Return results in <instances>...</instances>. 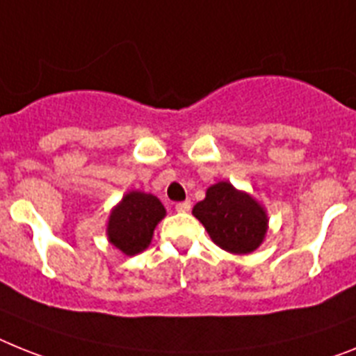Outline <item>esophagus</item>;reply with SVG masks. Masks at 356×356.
I'll return each mask as SVG.
<instances>
[{"instance_id": "34e87169", "label": "esophagus", "mask_w": 356, "mask_h": 356, "mask_svg": "<svg viewBox=\"0 0 356 356\" xmlns=\"http://www.w3.org/2000/svg\"><path fill=\"white\" fill-rule=\"evenodd\" d=\"M190 208H192V202L190 201H183V202H177V204H175V210L177 211H188Z\"/></svg>"}]
</instances>
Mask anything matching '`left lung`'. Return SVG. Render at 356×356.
<instances>
[{"label":"left lung","mask_w":356,"mask_h":356,"mask_svg":"<svg viewBox=\"0 0 356 356\" xmlns=\"http://www.w3.org/2000/svg\"><path fill=\"white\" fill-rule=\"evenodd\" d=\"M192 213L217 246L237 255L255 252L268 232L264 208L226 181L208 188L204 201L197 202Z\"/></svg>","instance_id":"obj_1"}]
</instances>
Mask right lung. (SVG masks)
<instances>
[{"mask_svg":"<svg viewBox=\"0 0 356 356\" xmlns=\"http://www.w3.org/2000/svg\"><path fill=\"white\" fill-rule=\"evenodd\" d=\"M164 215L166 210L155 195L128 192L110 213L108 241L124 255H137L152 243L155 226Z\"/></svg>","mask_w":356,"mask_h":356,"instance_id":"obj_1","label":"right lung"}]
</instances>
